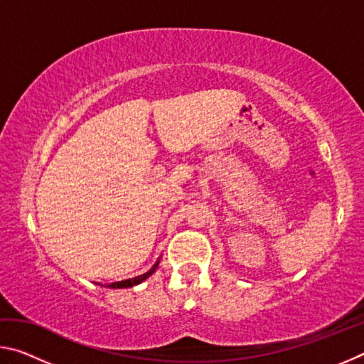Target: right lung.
<instances>
[{
    "label": "right lung",
    "instance_id": "add662e5",
    "mask_svg": "<svg viewBox=\"0 0 364 364\" xmlns=\"http://www.w3.org/2000/svg\"><path fill=\"white\" fill-rule=\"evenodd\" d=\"M159 263H160V258L159 260L154 263V267L147 271V273H144V274H139V276H136V278H130V279H125V281H117V282H110V284H106V287H110V289H127V287H133V286H138V284H141V282L143 281H146L147 278H149V276L152 274V273H156V269H157V267H159Z\"/></svg>",
    "mask_w": 364,
    "mask_h": 364
}]
</instances>
